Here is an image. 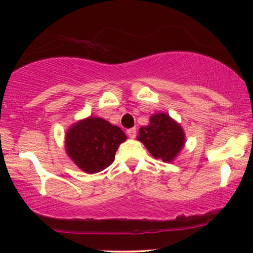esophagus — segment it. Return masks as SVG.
I'll use <instances>...</instances> for the list:
<instances>
[{
  "label": "esophagus",
  "mask_w": 253,
  "mask_h": 253,
  "mask_svg": "<svg viewBox=\"0 0 253 253\" xmlns=\"http://www.w3.org/2000/svg\"><path fill=\"white\" fill-rule=\"evenodd\" d=\"M126 133H127V136H129L130 138H133L136 137V134H137V131H136V127H131V129H127L126 130Z\"/></svg>",
  "instance_id": "1"
}]
</instances>
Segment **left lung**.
Masks as SVG:
<instances>
[{"mask_svg":"<svg viewBox=\"0 0 253 253\" xmlns=\"http://www.w3.org/2000/svg\"><path fill=\"white\" fill-rule=\"evenodd\" d=\"M137 139L141 141L152 157L171 162L185 144V134L181 124L165 113L152 115L150 124L141 126Z\"/></svg>","mask_w":253,"mask_h":253,"instance_id":"1","label":"left lung"}]
</instances>
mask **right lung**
<instances>
[{"mask_svg": "<svg viewBox=\"0 0 253 253\" xmlns=\"http://www.w3.org/2000/svg\"><path fill=\"white\" fill-rule=\"evenodd\" d=\"M126 140L121 127L100 117H87L69 127L65 150L82 170L94 174L113 164L117 148Z\"/></svg>", "mask_w": 253, "mask_h": 253, "instance_id": "right-lung-1", "label": "right lung"}]
</instances>
